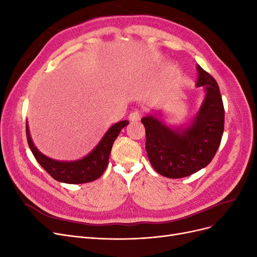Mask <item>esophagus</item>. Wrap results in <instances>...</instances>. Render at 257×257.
Returning a JSON list of instances; mask_svg holds the SVG:
<instances>
[{
    "label": "esophagus",
    "mask_w": 257,
    "mask_h": 257,
    "mask_svg": "<svg viewBox=\"0 0 257 257\" xmlns=\"http://www.w3.org/2000/svg\"><path fill=\"white\" fill-rule=\"evenodd\" d=\"M141 118H142V112L138 111V110L132 111V112L130 113V115H128V120H130L131 122H137V121L141 120Z\"/></svg>",
    "instance_id": "34e87169"
}]
</instances>
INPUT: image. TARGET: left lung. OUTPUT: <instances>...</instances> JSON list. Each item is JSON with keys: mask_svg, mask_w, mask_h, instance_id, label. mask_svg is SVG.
Returning <instances> with one entry per match:
<instances>
[{"mask_svg": "<svg viewBox=\"0 0 257 257\" xmlns=\"http://www.w3.org/2000/svg\"><path fill=\"white\" fill-rule=\"evenodd\" d=\"M196 87L206 95L197 114L186 127H170L148 114L142 119L146 128V150L152 167L167 178H183L212 161L224 132V106L213 77L197 65Z\"/></svg>", "mask_w": 257, "mask_h": 257, "instance_id": "obj_1", "label": "left lung"}]
</instances>
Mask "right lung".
Instances as JSON below:
<instances>
[{
	"instance_id": "obj_1",
	"label": "right lung",
	"mask_w": 257,
	"mask_h": 257,
	"mask_svg": "<svg viewBox=\"0 0 257 257\" xmlns=\"http://www.w3.org/2000/svg\"><path fill=\"white\" fill-rule=\"evenodd\" d=\"M128 123V121L124 120L113 124L106 132L104 137L100 139L98 145L87 157L72 162L56 161L46 157L34 146L30 135L28 122L26 125V131L30 149L32 151L36 161L40 163V165L46 172L59 182L79 184L94 181L103 175L108 165V161H109V155L113 142L118 137L121 130L125 127Z\"/></svg>"
}]
</instances>
